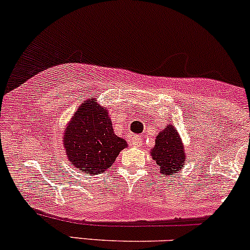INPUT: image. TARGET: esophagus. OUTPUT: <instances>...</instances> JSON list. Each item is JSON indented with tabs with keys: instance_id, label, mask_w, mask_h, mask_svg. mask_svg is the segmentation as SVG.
Segmentation results:
<instances>
[{
	"instance_id": "1",
	"label": "esophagus",
	"mask_w": 250,
	"mask_h": 250,
	"mask_svg": "<svg viewBox=\"0 0 250 250\" xmlns=\"http://www.w3.org/2000/svg\"><path fill=\"white\" fill-rule=\"evenodd\" d=\"M131 144L135 146H140L142 144V137L140 135H135V136L131 138Z\"/></svg>"
}]
</instances>
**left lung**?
I'll use <instances>...</instances> for the list:
<instances>
[{"mask_svg":"<svg viewBox=\"0 0 250 250\" xmlns=\"http://www.w3.org/2000/svg\"><path fill=\"white\" fill-rule=\"evenodd\" d=\"M151 156L161 169L162 176L167 177L182 169L185 154L178 133L173 125H167L158 134Z\"/></svg>","mask_w":250,"mask_h":250,"instance_id":"obj_1","label":"left lung"}]
</instances>
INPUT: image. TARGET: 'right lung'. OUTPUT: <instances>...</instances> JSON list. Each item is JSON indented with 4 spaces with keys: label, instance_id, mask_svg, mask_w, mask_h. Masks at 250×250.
<instances>
[{
    "label": "right lung",
    "instance_id": "add662e5",
    "mask_svg": "<svg viewBox=\"0 0 250 250\" xmlns=\"http://www.w3.org/2000/svg\"><path fill=\"white\" fill-rule=\"evenodd\" d=\"M66 155L77 169L98 174L109 169L127 142L116 136L106 108L85 101L65 131Z\"/></svg>",
    "mask_w": 250,
    "mask_h": 250
}]
</instances>
